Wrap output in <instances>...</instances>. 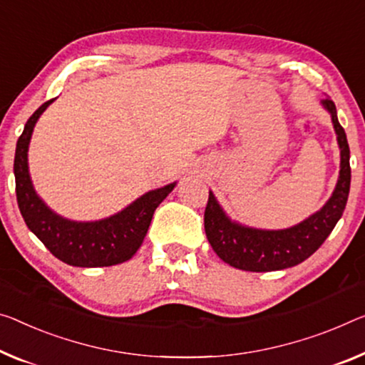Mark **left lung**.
<instances>
[{
    "mask_svg": "<svg viewBox=\"0 0 365 365\" xmlns=\"http://www.w3.org/2000/svg\"><path fill=\"white\" fill-rule=\"evenodd\" d=\"M322 106L331 115L341 155L339 176L331 197L318 212L294 227L262 230L232 220L218 204L214 192L209 190L204 214L205 235L217 256L227 264L251 272L280 271L300 264L323 245L343 215L351 187L349 145L333 101L323 99Z\"/></svg>",
    "mask_w": 365,
    "mask_h": 365,
    "instance_id": "1",
    "label": "left lung"
}]
</instances>
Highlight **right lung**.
I'll list each match as a JSON object with an SVG mask.
<instances>
[{
    "label": "right lung",
    "instance_id": "right-lung-1",
    "mask_svg": "<svg viewBox=\"0 0 365 365\" xmlns=\"http://www.w3.org/2000/svg\"><path fill=\"white\" fill-rule=\"evenodd\" d=\"M55 99L43 103L26 122L16 145L14 178L21 215L31 232L60 261L76 267H103L130 259L147 237L151 218L176 182L148 190L117 214L93 222L58 215L34 189L29 173V143L38 117Z\"/></svg>",
    "mask_w": 365,
    "mask_h": 365
}]
</instances>
